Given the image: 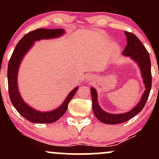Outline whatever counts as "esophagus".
<instances>
[{
  "mask_svg": "<svg viewBox=\"0 0 159 159\" xmlns=\"http://www.w3.org/2000/svg\"><path fill=\"white\" fill-rule=\"evenodd\" d=\"M94 79H95V77L93 75H88L87 76V81L90 82V83L91 81H93Z\"/></svg>",
  "mask_w": 159,
  "mask_h": 159,
  "instance_id": "obj_1",
  "label": "esophagus"
}]
</instances>
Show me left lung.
Returning a JSON list of instances; mask_svg holds the SVG:
<instances>
[{
    "instance_id": "1",
    "label": "left lung",
    "mask_w": 159,
    "mask_h": 159,
    "mask_svg": "<svg viewBox=\"0 0 159 159\" xmlns=\"http://www.w3.org/2000/svg\"><path fill=\"white\" fill-rule=\"evenodd\" d=\"M127 39V45L123 52V55L130 57L139 67L145 90L142 94L139 102L131 111L122 114H110L104 111L98 102V93L94 87H91L90 92L93 102V111L96 118L105 124H118L126 122L140 113L145 106L148 99L151 87H152V75H151V62L149 53L140 40L134 34L129 32H124Z\"/></svg>"
}]
</instances>
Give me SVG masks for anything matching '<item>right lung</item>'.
Segmentation results:
<instances>
[{
    "label": "right lung",
    "instance_id": "1",
    "mask_svg": "<svg viewBox=\"0 0 159 159\" xmlns=\"http://www.w3.org/2000/svg\"><path fill=\"white\" fill-rule=\"evenodd\" d=\"M64 29H44L40 28L31 31L24 36L16 45L13 53L8 63L7 79L10 98L13 106L23 117L34 123H52L56 122L65 114L78 87L71 91L63 102L54 110L50 111H40L36 110L27 104L20 94L18 87V72L24 57L32 48L34 43L41 39H55L65 34Z\"/></svg>",
    "mask_w": 159,
    "mask_h": 159
}]
</instances>
